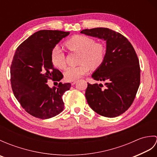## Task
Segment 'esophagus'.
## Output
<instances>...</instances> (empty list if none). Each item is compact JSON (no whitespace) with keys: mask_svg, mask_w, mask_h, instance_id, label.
I'll use <instances>...</instances> for the list:
<instances>
[{"mask_svg":"<svg viewBox=\"0 0 157 157\" xmlns=\"http://www.w3.org/2000/svg\"><path fill=\"white\" fill-rule=\"evenodd\" d=\"M77 83V80H72V81H71V84L72 85V86H73V85H75V84Z\"/></svg>","mask_w":157,"mask_h":157,"instance_id":"esophagus-1","label":"esophagus"}]
</instances>
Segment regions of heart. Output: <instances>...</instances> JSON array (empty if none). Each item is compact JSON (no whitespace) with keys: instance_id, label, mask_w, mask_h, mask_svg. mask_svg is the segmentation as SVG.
<instances>
[{"instance_id":"heart-1","label":"heart","mask_w":157,"mask_h":157,"mask_svg":"<svg viewBox=\"0 0 157 157\" xmlns=\"http://www.w3.org/2000/svg\"><path fill=\"white\" fill-rule=\"evenodd\" d=\"M65 45L70 51L81 52L78 66H70L64 73L67 80H75L89 72L90 67L98 69L101 67L105 58V48L102 44L88 36L76 35L69 39ZM51 59L56 67L64 69L66 67V60L64 52L59 46H55L51 52Z\"/></svg>"}]
</instances>
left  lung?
<instances>
[{
    "label": "left lung",
    "instance_id": "1",
    "mask_svg": "<svg viewBox=\"0 0 157 157\" xmlns=\"http://www.w3.org/2000/svg\"><path fill=\"white\" fill-rule=\"evenodd\" d=\"M106 41L105 58L92 78L102 84L88 83L86 98L98 114L115 117L132 105L140 82V69L135 50L119 33L106 28L85 29L80 32Z\"/></svg>",
    "mask_w": 157,
    "mask_h": 157
}]
</instances>
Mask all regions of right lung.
<instances>
[{"label": "right lung", "instance_id": "add662e5", "mask_svg": "<svg viewBox=\"0 0 157 157\" xmlns=\"http://www.w3.org/2000/svg\"><path fill=\"white\" fill-rule=\"evenodd\" d=\"M69 34V32L40 30L17 48L11 66V84L15 98L29 114L42 119L53 117L64 109L63 94L70 83H57L51 88L48 79L60 82L62 73L54 67L52 49Z\"/></svg>", "mask_w": 157, "mask_h": 157}]
</instances>
